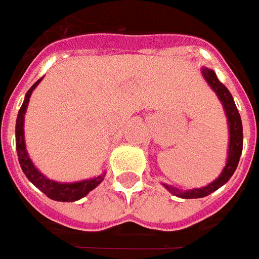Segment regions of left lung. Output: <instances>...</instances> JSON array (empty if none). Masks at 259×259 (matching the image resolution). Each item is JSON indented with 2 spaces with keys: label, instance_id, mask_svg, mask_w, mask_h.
<instances>
[{
  "label": "left lung",
  "instance_id": "obj_1",
  "mask_svg": "<svg viewBox=\"0 0 259 259\" xmlns=\"http://www.w3.org/2000/svg\"><path fill=\"white\" fill-rule=\"evenodd\" d=\"M202 75L206 79V82L211 85V88L214 90L218 98L221 100L224 105V109L227 112L228 117V124H230V148H228V159H227V165L223 169L221 175L218 177V180L211 182L209 185L202 187V188H195V190L181 191L174 187L165 185V188L171 194H174L180 198H202L209 194H212L220 187H223L225 182L230 180L232 174L235 172L237 166H238L239 157L242 152V122H241V117H239L237 105L232 100V95L228 91V88L217 78L215 72L212 69L202 68Z\"/></svg>",
  "mask_w": 259,
  "mask_h": 259
}]
</instances>
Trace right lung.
I'll return each mask as SVG.
<instances>
[{
    "mask_svg": "<svg viewBox=\"0 0 259 259\" xmlns=\"http://www.w3.org/2000/svg\"><path fill=\"white\" fill-rule=\"evenodd\" d=\"M41 79H38L35 84L32 85L25 95V100L21 105L17 117V124H15V145H17V154H18V161L22 168V172L28 178L29 181L35 185L38 190L44 192L48 198L54 201H62V202H71L85 197L90 191H93L95 187H98L104 180V175H100L93 180H85V181L72 182V184H61V182L50 181L44 175L36 169L34 164L31 162L28 154L25 151V142H24V114L28 107L29 97L34 91L36 85L39 84Z\"/></svg>",
    "mask_w": 259,
    "mask_h": 259,
    "instance_id": "add662e5",
    "label": "right lung"
}]
</instances>
